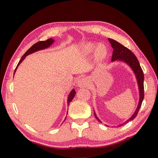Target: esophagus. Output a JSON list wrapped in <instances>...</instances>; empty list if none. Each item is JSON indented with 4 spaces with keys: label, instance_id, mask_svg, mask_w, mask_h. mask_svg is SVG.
Wrapping results in <instances>:
<instances>
[{
    "label": "esophagus",
    "instance_id": "34e87169",
    "mask_svg": "<svg viewBox=\"0 0 158 158\" xmlns=\"http://www.w3.org/2000/svg\"><path fill=\"white\" fill-rule=\"evenodd\" d=\"M89 84V80L88 77H83L80 78L77 81V86L79 88H86Z\"/></svg>",
    "mask_w": 158,
    "mask_h": 158
}]
</instances>
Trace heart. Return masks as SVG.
Segmentation results:
<instances>
[{
	"label": "heart",
	"instance_id": "b5f03b06",
	"mask_svg": "<svg viewBox=\"0 0 158 158\" xmlns=\"http://www.w3.org/2000/svg\"><path fill=\"white\" fill-rule=\"evenodd\" d=\"M82 52L85 55H90L95 53L96 58L102 60L106 56L107 49L103 44H95L93 43H88L83 46Z\"/></svg>",
	"mask_w": 158,
	"mask_h": 158
}]
</instances>
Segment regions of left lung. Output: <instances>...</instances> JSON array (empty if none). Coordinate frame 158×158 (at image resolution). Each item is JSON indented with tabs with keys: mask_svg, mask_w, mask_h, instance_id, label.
I'll return each instance as SVG.
<instances>
[{
	"mask_svg": "<svg viewBox=\"0 0 158 158\" xmlns=\"http://www.w3.org/2000/svg\"><path fill=\"white\" fill-rule=\"evenodd\" d=\"M109 41L110 42V45H111L112 48H113V56L111 58V61L114 62L115 60H118V61H122L125 62L128 65L131 69L132 70L133 73H135L136 76L137 83H138L139 86V105L137 106V108L135 110V112L133 113V115L131 116L130 118L126 121L125 122L119 125V126L123 125L127 122H130V121L133 120L136 117L137 114L139 113V110L141 106L143 100L144 99V74L143 71L140 66V64L138 59H137L135 55L130 51V49H127L126 47H124L122 44H120L119 42H117L115 40L109 39ZM94 116L96 118L98 119L99 122L102 123L98 117L96 116V113L94 112Z\"/></svg>",
	"mask_w": 158,
	"mask_h": 158,
	"instance_id": "1",
	"label": "left lung"
}]
</instances>
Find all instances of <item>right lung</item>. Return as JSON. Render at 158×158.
<instances>
[{"instance_id": "obj_1", "label": "right lung", "mask_w": 158, "mask_h": 158, "mask_svg": "<svg viewBox=\"0 0 158 158\" xmlns=\"http://www.w3.org/2000/svg\"><path fill=\"white\" fill-rule=\"evenodd\" d=\"M53 42H54V40H53V39H49L47 40V41H39V42L36 43L35 44L33 45L31 47V48H30V49L28 50V51L24 53V54H23V56L22 57L21 60H19V63L18 64V65H17V67H16L15 69L14 74H15V71H16L17 69H18V66L20 64V63H22V62L23 61V60L25 59V58H26V56H27L28 55L31 54V53H32L36 52H37V51H39V50H42V49H45L48 48L50 45H52L53 44ZM75 94H76L75 90L74 89H73L71 90V92H70L69 95V97H68V100H67V104H68V105H69L70 102L72 101V100L73 99L74 97H75ZM67 113H68V112H67ZM65 119H66V118H65ZM65 119H64V120H65Z\"/></svg>"}]
</instances>
